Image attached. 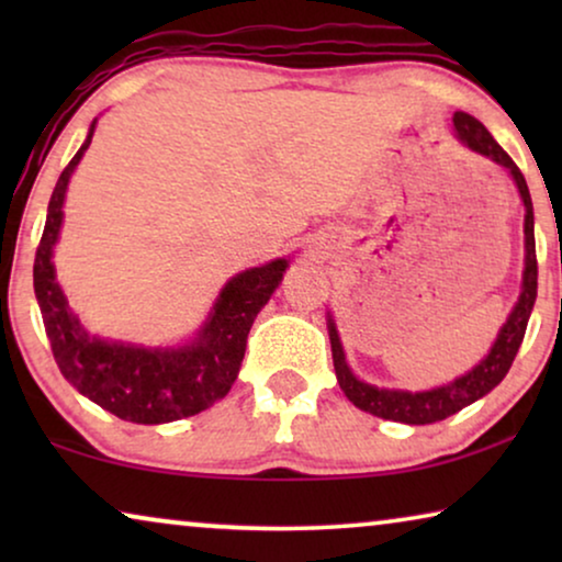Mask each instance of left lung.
<instances>
[{
  "mask_svg": "<svg viewBox=\"0 0 562 562\" xmlns=\"http://www.w3.org/2000/svg\"><path fill=\"white\" fill-rule=\"evenodd\" d=\"M456 125L458 140L468 145V148L481 153L494 160V164L504 166L512 173L514 183H517L521 202H525V273H521V294L519 302L514 304L509 317H506L502 333L496 335V342L491 345L488 356L481 360L479 366L471 368L465 375H460L448 386H437L432 391H394V389H379L371 383L360 381L352 375L350 366L345 363V352L340 345V335H337L335 319L329 314L327 329H329V342H333V360H335V373L337 383L345 391V396L350 398L358 409H363L373 417L391 419V422H404V425H432V422L448 419L450 414H458L463 406L479 402L481 396H486L491 389H496L504 381V375L509 373V368L517 358L519 345L525 340V329L532 314L535 299H537V256H535V212H532V196H529L527 181L517 164L506 156V150L498 145L486 127L479 120L471 117L465 112H456L452 117Z\"/></svg>",
  "mask_w": 562,
  "mask_h": 562,
  "instance_id": "left-lung-1",
  "label": "left lung"
}]
</instances>
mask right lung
Wrapping results in <instances>:
<instances>
[{"mask_svg":"<svg viewBox=\"0 0 562 562\" xmlns=\"http://www.w3.org/2000/svg\"><path fill=\"white\" fill-rule=\"evenodd\" d=\"M97 120L53 189L45 229L35 252L33 283L45 335L64 379L114 417L135 425H164L210 409L227 396L240 371L252 319L286 273L289 260L248 268L220 291L196 337L179 348H143L89 335L56 281L53 245L64 222V199L74 168L89 148Z\"/></svg>","mask_w":562,"mask_h":562,"instance_id":"obj_1","label":"right lung"}]
</instances>
